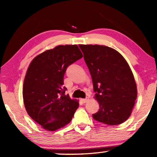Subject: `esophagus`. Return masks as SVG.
I'll return each mask as SVG.
<instances>
[{
	"label": "esophagus",
	"mask_w": 157,
	"mask_h": 157,
	"mask_svg": "<svg viewBox=\"0 0 157 157\" xmlns=\"http://www.w3.org/2000/svg\"><path fill=\"white\" fill-rule=\"evenodd\" d=\"M88 101H89V98H83L82 99V101L83 103H86Z\"/></svg>",
	"instance_id": "1"
}]
</instances>
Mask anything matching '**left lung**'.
Returning a JSON list of instances; mask_svg holds the SVG:
<instances>
[{"label":"left lung","mask_w":157,"mask_h":157,"mask_svg":"<svg viewBox=\"0 0 157 157\" xmlns=\"http://www.w3.org/2000/svg\"><path fill=\"white\" fill-rule=\"evenodd\" d=\"M91 74L99 110L96 121L113 126L128 119L137 97L134 75L117 51L100 45H79Z\"/></svg>","instance_id":"left-lung-1"}]
</instances>
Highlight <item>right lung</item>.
Returning <instances> with one entry per match:
<instances>
[{
  "instance_id": "add662e5",
  "label": "right lung",
  "mask_w": 157,
  "mask_h": 157,
  "mask_svg": "<svg viewBox=\"0 0 157 157\" xmlns=\"http://www.w3.org/2000/svg\"><path fill=\"white\" fill-rule=\"evenodd\" d=\"M83 57L77 45L58 46L34 58L23 87L25 108L42 128L56 131L71 121L78 101L66 95L63 76L68 66Z\"/></svg>"
}]
</instances>
